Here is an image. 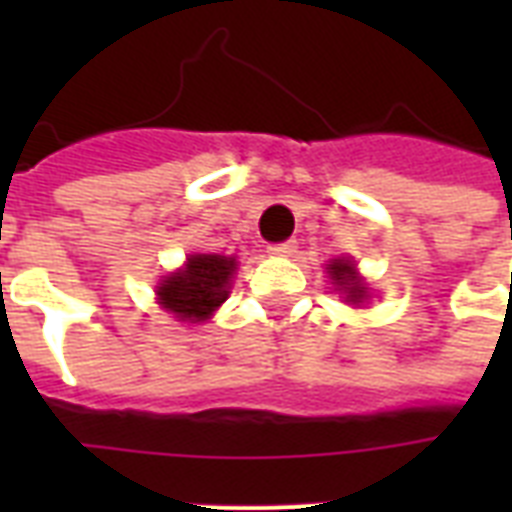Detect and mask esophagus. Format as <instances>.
Listing matches in <instances>:
<instances>
[{
	"label": "esophagus",
	"instance_id": "obj_1",
	"mask_svg": "<svg viewBox=\"0 0 512 512\" xmlns=\"http://www.w3.org/2000/svg\"><path fill=\"white\" fill-rule=\"evenodd\" d=\"M295 249H297V241L287 239V241H279V244H271L268 252H271V255H295Z\"/></svg>",
	"mask_w": 512,
	"mask_h": 512
}]
</instances>
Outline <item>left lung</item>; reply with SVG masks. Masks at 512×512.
Returning a JSON list of instances; mask_svg holds the SVG:
<instances>
[{
	"mask_svg": "<svg viewBox=\"0 0 512 512\" xmlns=\"http://www.w3.org/2000/svg\"><path fill=\"white\" fill-rule=\"evenodd\" d=\"M329 276H332V281L345 292V300H348V303H361L366 297L364 281L358 279L356 268H353L350 260H335V263L329 265Z\"/></svg>",
	"mask_w": 512,
	"mask_h": 512,
	"instance_id": "obj_1",
	"label": "left lung"
}]
</instances>
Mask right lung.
Instances as JSON below:
<instances>
[{
  "label": "right lung",
  "mask_w": 512,
  "mask_h": 512,
  "mask_svg": "<svg viewBox=\"0 0 512 512\" xmlns=\"http://www.w3.org/2000/svg\"><path fill=\"white\" fill-rule=\"evenodd\" d=\"M236 260L225 255H193L183 271L172 273L159 287V300L180 321H204L228 297Z\"/></svg>",
  "instance_id": "add662e5"
}]
</instances>
